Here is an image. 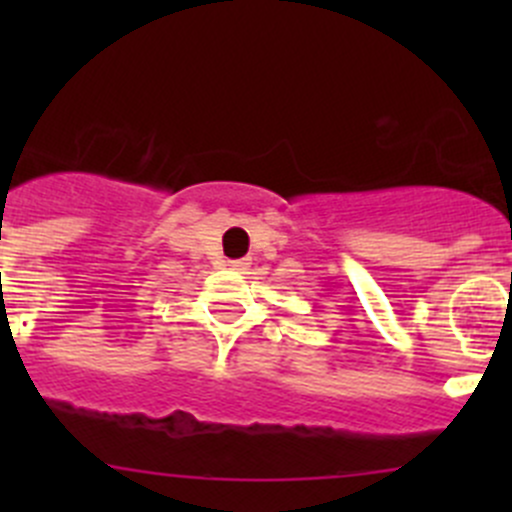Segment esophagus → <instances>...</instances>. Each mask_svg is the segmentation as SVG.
I'll use <instances>...</instances> for the list:
<instances>
[{
	"instance_id": "34e87169",
	"label": "esophagus",
	"mask_w": 512,
	"mask_h": 512,
	"mask_svg": "<svg viewBox=\"0 0 512 512\" xmlns=\"http://www.w3.org/2000/svg\"><path fill=\"white\" fill-rule=\"evenodd\" d=\"M230 267H232V270H247V267H250V262H247V260H232Z\"/></svg>"
}]
</instances>
